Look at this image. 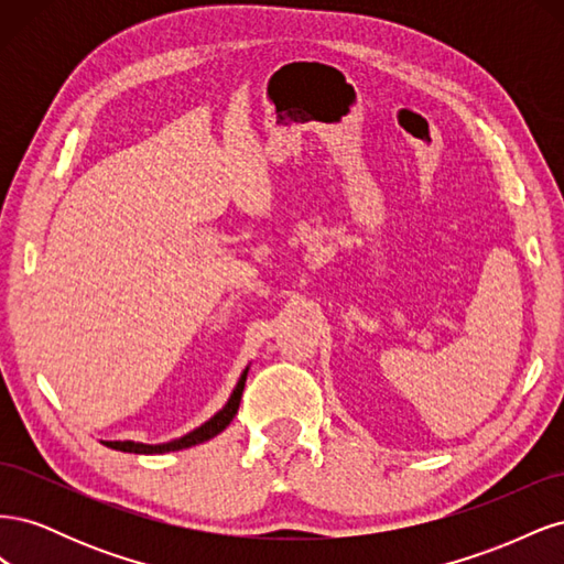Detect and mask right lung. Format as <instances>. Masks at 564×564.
<instances>
[{
  "instance_id": "add662e5",
  "label": "right lung",
  "mask_w": 564,
  "mask_h": 564,
  "mask_svg": "<svg viewBox=\"0 0 564 564\" xmlns=\"http://www.w3.org/2000/svg\"><path fill=\"white\" fill-rule=\"evenodd\" d=\"M247 373H249V367L242 371L240 381H237V386L232 388L228 402L224 404V409H218V412L209 419L204 421L199 429L191 431L183 437H176L172 442H162V445H145V442H133V440H104V445L110 447V449H117V452H129V454H164V452H178V449H187V447H195L199 445V442H207L212 437H216L220 431H226L230 421L235 419L237 409H240V400H242V390H245V383H247Z\"/></svg>"
}]
</instances>
